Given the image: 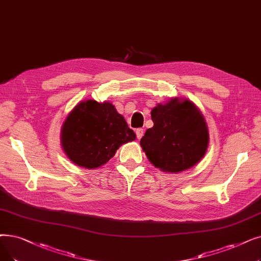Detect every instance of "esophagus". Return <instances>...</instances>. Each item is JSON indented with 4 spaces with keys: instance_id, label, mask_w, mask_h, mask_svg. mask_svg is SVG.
<instances>
[{
    "instance_id": "1",
    "label": "esophagus",
    "mask_w": 261,
    "mask_h": 261,
    "mask_svg": "<svg viewBox=\"0 0 261 261\" xmlns=\"http://www.w3.org/2000/svg\"><path fill=\"white\" fill-rule=\"evenodd\" d=\"M135 133H137V138H138L139 140H141V139H142V137L144 135V129L139 128V129L135 130Z\"/></svg>"
}]
</instances>
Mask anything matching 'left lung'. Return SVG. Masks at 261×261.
<instances>
[{
    "label": "left lung",
    "instance_id": "obj_1",
    "mask_svg": "<svg viewBox=\"0 0 261 261\" xmlns=\"http://www.w3.org/2000/svg\"><path fill=\"white\" fill-rule=\"evenodd\" d=\"M153 127L147 129L141 146L149 161L164 172L178 173L205 155L209 133L200 112L189 100L172 99L151 111Z\"/></svg>",
    "mask_w": 261,
    "mask_h": 261
}]
</instances>
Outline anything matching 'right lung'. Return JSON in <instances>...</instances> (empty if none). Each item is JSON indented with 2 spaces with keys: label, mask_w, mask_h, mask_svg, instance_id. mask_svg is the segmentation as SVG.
<instances>
[{
  "label": "right lung",
  "mask_w": 261,
  "mask_h": 261,
  "mask_svg": "<svg viewBox=\"0 0 261 261\" xmlns=\"http://www.w3.org/2000/svg\"><path fill=\"white\" fill-rule=\"evenodd\" d=\"M134 140L135 133L114 106L95 100L79 103L62 129L65 153L74 164L85 168L106 164L120 145Z\"/></svg>",
  "instance_id": "obj_1"
}]
</instances>
